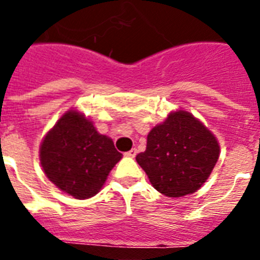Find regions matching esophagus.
Instances as JSON below:
<instances>
[{
  "instance_id": "34e87169",
  "label": "esophagus",
  "mask_w": 260,
  "mask_h": 260,
  "mask_svg": "<svg viewBox=\"0 0 260 260\" xmlns=\"http://www.w3.org/2000/svg\"><path fill=\"white\" fill-rule=\"evenodd\" d=\"M135 155H137V150H135V148L125 152V156H127V157H135Z\"/></svg>"
}]
</instances>
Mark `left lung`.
Returning <instances> with one entry per match:
<instances>
[{
	"mask_svg": "<svg viewBox=\"0 0 260 260\" xmlns=\"http://www.w3.org/2000/svg\"><path fill=\"white\" fill-rule=\"evenodd\" d=\"M219 153L215 135L191 113L180 109L148 133L146 151L135 158L158 192L180 198L201 189Z\"/></svg>",
	"mask_w": 260,
	"mask_h": 260,
	"instance_id": "obj_1",
	"label": "left lung"
}]
</instances>
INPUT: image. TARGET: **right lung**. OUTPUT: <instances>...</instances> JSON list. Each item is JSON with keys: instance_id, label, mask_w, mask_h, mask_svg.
<instances>
[{"instance_id": "obj_1", "label": "right lung", "mask_w": 260, "mask_h": 260, "mask_svg": "<svg viewBox=\"0 0 260 260\" xmlns=\"http://www.w3.org/2000/svg\"><path fill=\"white\" fill-rule=\"evenodd\" d=\"M121 157L113 141L99 134L93 123L74 109L57 121L40 146L45 176L77 199L98 194Z\"/></svg>"}]
</instances>
